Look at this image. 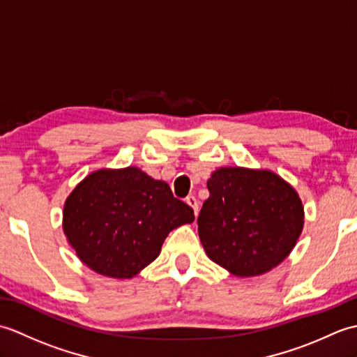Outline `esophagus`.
Masks as SVG:
<instances>
[{"label":"esophagus","mask_w":357,"mask_h":357,"mask_svg":"<svg viewBox=\"0 0 357 357\" xmlns=\"http://www.w3.org/2000/svg\"><path fill=\"white\" fill-rule=\"evenodd\" d=\"M185 202L188 204V206H190V207L193 208V213H195V216H198V208H199V206H198V201H196L195 196H187Z\"/></svg>","instance_id":"esophagus-1"}]
</instances>
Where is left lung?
Wrapping results in <instances>:
<instances>
[{"label": "left lung", "instance_id": "left-lung-1", "mask_svg": "<svg viewBox=\"0 0 357 357\" xmlns=\"http://www.w3.org/2000/svg\"><path fill=\"white\" fill-rule=\"evenodd\" d=\"M207 188L198 233L211 261L236 276H255L285 259L304 227V207L290 184L267 170L222 167Z\"/></svg>", "mask_w": 357, "mask_h": 357}]
</instances>
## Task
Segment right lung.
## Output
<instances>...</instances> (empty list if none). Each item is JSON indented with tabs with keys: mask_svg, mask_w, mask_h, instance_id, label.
I'll return each mask as SVG.
<instances>
[{
	"mask_svg": "<svg viewBox=\"0 0 357 357\" xmlns=\"http://www.w3.org/2000/svg\"><path fill=\"white\" fill-rule=\"evenodd\" d=\"M193 219L169 184L127 167L98 170L77 185L64 206V233L87 267L127 279L156 259L167 234Z\"/></svg>",
	"mask_w": 357,
	"mask_h": 357,
	"instance_id": "right-lung-1",
	"label": "right lung"
}]
</instances>
